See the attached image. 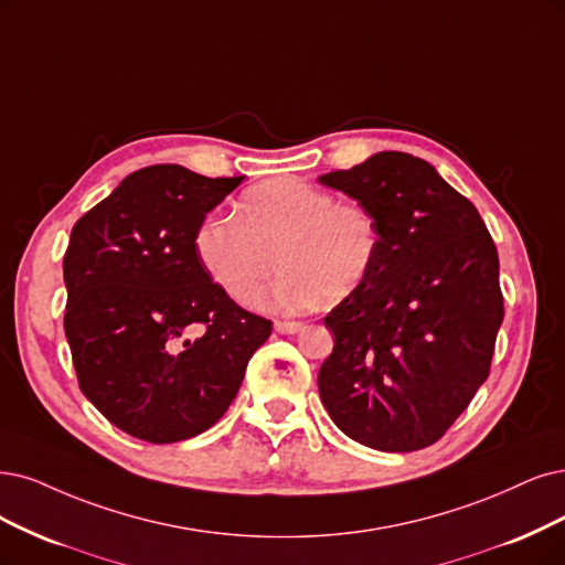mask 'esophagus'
Masks as SVG:
<instances>
[{
    "label": "esophagus",
    "instance_id": "obj_1",
    "mask_svg": "<svg viewBox=\"0 0 565 565\" xmlns=\"http://www.w3.org/2000/svg\"><path fill=\"white\" fill-rule=\"evenodd\" d=\"M275 328H277V332H281V335H296V332H300L305 328V323H300V321H275Z\"/></svg>",
    "mask_w": 565,
    "mask_h": 565
}]
</instances>
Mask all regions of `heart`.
<instances>
[{
	"mask_svg": "<svg viewBox=\"0 0 565 565\" xmlns=\"http://www.w3.org/2000/svg\"><path fill=\"white\" fill-rule=\"evenodd\" d=\"M195 250L209 277L244 307L256 302L279 258L284 269L265 302L296 315L363 286L380 254V230L361 202L298 179H271L239 198L235 216H204Z\"/></svg>",
	"mask_w": 565,
	"mask_h": 565,
	"instance_id": "b5f03b06",
	"label": "heart"
}]
</instances>
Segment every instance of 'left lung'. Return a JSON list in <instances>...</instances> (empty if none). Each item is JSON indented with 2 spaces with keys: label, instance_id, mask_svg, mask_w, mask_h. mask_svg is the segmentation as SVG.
<instances>
[{
  "label": "left lung",
  "instance_id": "obj_1",
  "mask_svg": "<svg viewBox=\"0 0 565 565\" xmlns=\"http://www.w3.org/2000/svg\"><path fill=\"white\" fill-rule=\"evenodd\" d=\"M377 221L367 279L326 317L321 403L365 447L440 440L489 377L503 323L498 250L470 200L422 158L382 151L319 177Z\"/></svg>",
  "mask_w": 565,
  "mask_h": 565
}]
</instances>
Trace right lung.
<instances>
[{"label":"right lung","instance_id":"add662e5","mask_svg":"<svg viewBox=\"0 0 565 565\" xmlns=\"http://www.w3.org/2000/svg\"><path fill=\"white\" fill-rule=\"evenodd\" d=\"M244 177L151 164L72 227L65 335L83 395L139 440L170 445L212 428L271 321L212 281L195 230Z\"/></svg>","mask_w":565,"mask_h":565}]
</instances>
